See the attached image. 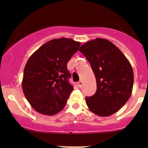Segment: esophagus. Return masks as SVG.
Wrapping results in <instances>:
<instances>
[{
    "label": "esophagus",
    "instance_id": "1",
    "mask_svg": "<svg viewBox=\"0 0 148 148\" xmlns=\"http://www.w3.org/2000/svg\"><path fill=\"white\" fill-rule=\"evenodd\" d=\"M82 84H83V82H82V81H78V86H79L80 88H81V86H82Z\"/></svg>",
    "mask_w": 148,
    "mask_h": 148
}]
</instances>
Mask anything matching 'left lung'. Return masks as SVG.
<instances>
[{
  "label": "left lung",
  "instance_id": "1",
  "mask_svg": "<svg viewBox=\"0 0 148 148\" xmlns=\"http://www.w3.org/2000/svg\"><path fill=\"white\" fill-rule=\"evenodd\" d=\"M79 51L91 64L97 90L86 97L89 110L100 116L118 112L132 93L134 72L124 54L109 40L96 38L81 46Z\"/></svg>",
  "mask_w": 148,
  "mask_h": 148
}]
</instances>
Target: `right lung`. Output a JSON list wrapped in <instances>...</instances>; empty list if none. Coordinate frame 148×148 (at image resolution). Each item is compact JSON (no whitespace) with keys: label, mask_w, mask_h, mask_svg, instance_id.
Listing matches in <instances>:
<instances>
[{"label":"right lung","mask_w":148,"mask_h":148,"mask_svg":"<svg viewBox=\"0 0 148 148\" xmlns=\"http://www.w3.org/2000/svg\"><path fill=\"white\" fill-rule=\"evenodd\" d=\"M81 43L62 37L47 42L27 61L22 87L32 108L45 115H54L65 106L73 87L68 81L69 60Z\"/></svg>","instance_id":"add662e5"}]
</instances>
